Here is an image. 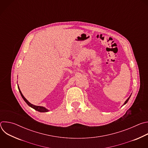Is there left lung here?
Here are the masks:
<instances>
[{
    "instance_id": "8db88e82",
    "label": "left lung",
    "mask_w": 148,
    "mask_h": 148,
    "mask_svg": "<svg viewBox=\"0 0 148 148\" xmlns=\"http://www.w3.org/2000/svg\"><path fill=\"white\" fill-rule=\"evenodd\" d=\"M131 95H130V97H128V99H126V101H125V102H124V103H123V105H125V104H126V103H127V102H128V100H129V99H130V97H131Z\"/></svg>"
}]
</instances>
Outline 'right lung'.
Masks as SVG:
<instances>
[{"instance_id":"right-lung-1","label":"right lung","mask_w":148,"mask_h":148,"mask_svg":"<svg viewBox=\"0 0 148 148\" xmlns=\"http://www.w3.org/2000/svg\"><path fill=\"white\" fill-rule=\"evenodd\" d=\"M18 91H19V92H20V93L21 96H22V97L23 98V99H24V101L26 102V103L29 105V107H32V108L34 109L35 110L37 111H38V112H49V110L48 109H47L46 108H45V107H42V106H37V105H33V104H32V103H31L30 102H29L26 99V98L23 96V95L22 94V92H21V91H20V88H19L18 86Z\"/></svg>"}]
</instances>
